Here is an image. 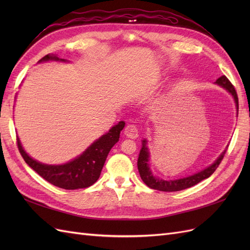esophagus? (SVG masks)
I'll return each mask as SVG.
<instances>
[{
	"instance_id": "1",
	"label": "esophagus",
	"mask_w": 250,
	"mask_h": 250,
	"mask_svg": "<svg viewBox=\"0 0 250 250\" xmlns=\"http://www.w3.org/2000/svg\"><path fill=\"white\" fill-rule=\"evenodd\" d=\"M124 134L129 139H137L139 137V130H138L137 126L133 125V124H128L125 127Z\"/></svg>"
}]
</instances>
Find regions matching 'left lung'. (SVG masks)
<instances>
[{
    "label": "left lung",
    "mask_w": 250,
    "mask_h": 250,
    "mask_svg": "<svg viewBox=\"0 0 250 250\" xmlns=\"http://www.w3.org/2000/svg\"><path fill=\"white\" fill-rule=\"evenodd\" d=\"M216 83L218 85H220V86L224 87L225 89H228L229 92L233 96L237 109L239 110V100H238V95L236 92V88H234V86L231 84V82L228 79V77L226 76L219 77L216 80ZM142 145H143V147L140 151V155H139V160H138V169L140 172L141 178L144 181V184H146L149 188H154V190L163 191V192H176V191L185 190V188H191L195 185H197L198 183H200V181H202L203 179L209 177L211 174L216 171L218 166L220 165L221 161L223 160L224 154L226 153V150H224L222 154L217 158L216 162L213 165H210L209 167H208L207 169H204L198 173L194 174V175L176 179V180H169L168 181V180L155 178L152 175V173H151V171L149 169V166H148L149 152H148V148L146 146L147 141L144 140Z\"/></svg>",
    "instance_id": "obj_1"
}]
</instances>
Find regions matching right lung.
<instances>
[{"instance_id":"add662e5","label":"right lung","mask_w":250,"mask_h":250,"mask_svg":"<svg viewBox=\"0 0 250 250\" xmlns=\"http://www.w3.org/2000/svg\"><path fill=\"white\" fill-rule=\"evenodd\" d=\"M51 59L59 60L57 56L48 54L43 56L39 62H47ZM124 126L125 123L121 121L107 133H105L99 140L93 143L80 156L64 165L51 166L36 162L25 152L19 139H17L18 148L29 167L32 168L48 183L58 188H65V190H76V188L90 187L99 178L109 151L119 141L120 132Z\"/></svg>"}]
</instances>
